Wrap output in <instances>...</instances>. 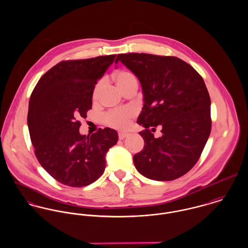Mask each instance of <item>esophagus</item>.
<instances>
[{
  "label": "esophagus",
  "instance_id": "34e87169",
  "mask_svg": "<svg viewBox=\"0 0 248 248\" xmlns=\"http://www.w3.org/2000/svg\"><path fill=\"white\" fill-rule=\"evenodd\" d=\"M128 136H129L128 133H119V134H118V139H119L120 140H124L125 138H127Z\"/></svg>",
  "mask_w": 248,
  "mask_h": 248
}]
</instances>
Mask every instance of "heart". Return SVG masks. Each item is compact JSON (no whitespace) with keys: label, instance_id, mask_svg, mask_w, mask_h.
I'll use <instances>...</instances> for the list:
<instances>
[{"label":"heart","instance_id":"b5f03b06","mask_svg":"<svg viewBox=\"0 0 248 248\" xmlns=\"http://www.w3.org/2000/svg\"><path fill=\"white\" fill-rule=\"evenodd\" d=\"M112 79L114 80L117 87L123 93H125L126 91L132 88H138V79L136 75L131 71H124V70L115 71L112 75ZM103 86H104V82L102 80H99L93 87V90L92 93V99L93 102L97 101V99L99 98ZM135 115H136V111L129 108L113 109L107 112L104 115V123L107 126L116 130H125L127 129V127L129 126L131 120L135 117Z\"/></svg>","mask_w":248,"mask_h":248}]
</instances>
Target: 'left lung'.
<instances>
[{"label":"left lung","instance_id":"8db88e82","mask_svg":"<svg viewBox=\"0 0 248 248\" xmlns=\"http://www.w3.org/2000/svg\"><path fill=\"white\" fill-rule=\"evenodd\" d=\"M141 84L144 106L138 123L144 140L134 163L142 176L167 181L182 177L198 162L211 133V100L205 83L192 66L175 56L118 54ZM163 129L155 139L150 128Z\"/></svg>","mask_w":248,"mask_h":248}]
</instances>
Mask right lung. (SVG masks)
I'll return each mask as SVG.
<instances>
[{"label": "right lung", "instance_id": "right-lung-1", "mask_svg": "<svg viewBox=\"0 0 248 248\" xmlns=\"http://www.w3.org/2000/svg\"><path fill=\"white\" fill-rule=\"evenodd\" d=\"M115 54L62 61L46 71L31 95L28 126L36 157L54 179L83 187L102 176L105 155L116 144V131L105 128L81 136L79 118L92 108L97 80Z\"/></svg>", "mask_w": 248, "mask_h": 248}]
</instances>
